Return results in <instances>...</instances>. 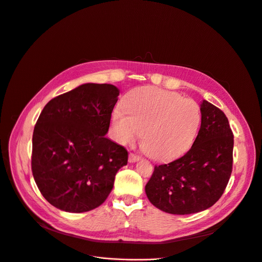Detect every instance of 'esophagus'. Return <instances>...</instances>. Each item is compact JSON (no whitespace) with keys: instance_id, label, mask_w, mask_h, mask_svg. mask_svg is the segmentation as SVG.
<instances>
[{"instance_id":"1","label":"esophagus","mask_w":262,"mask_h":262,"mask_svg":"<svg viewBox=\"0 0 262 262\" xmlns=\"http://www.w3.org/2000/svg\"><path fill=\"white\" fill-rule=\"evenodd\" d=\"M141 157H138L137 155H135V153H130L129 155V162L130 163H135L137 161H140Z\"/></svg>"}]
</instances>
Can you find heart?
Instances as JSON below:
<instances>
[{
    "mask_svg": "<svg viewBox=\"0 0 262 262\" xmlns=\"http://www.w3.org/2000/svg\"><path fill=\"white\" fill-rule=\"evenodd\" d=\"M115 110L112 124L121 145H130L143 134L142 146L149 157L171 160L189 149L196 136L201 111L199 104L176 92L144 86L135 89Z\"/></svg>",
    "mask_w": 262,
    "mask_h": 262,
    "instance_id": "heart-1",
    "label": "heart"
}]
</instances>
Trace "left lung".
Returning <instances> with one entry per match:
<instances>
[{
  "instance_id": "1",
  "label": "left lung",
  "mask_w": 262,
  "mask_h": 262,
  "mask_svg": "<svg viewBox=\"0 0 262 262\" xmlns=\"http://www.w3.org/2000/svg\"><path fill=\"white\" fill-rule=\"evenodd\" d=\"M201 127L183 157L155 167L146 194L157 208L189 214L211 207L223 194L233 170L234 134L225 114L201 103Z\"/></svg>"
}]
</instances>
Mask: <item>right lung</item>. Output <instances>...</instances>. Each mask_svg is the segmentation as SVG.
Segmentation results:
<instances>
[{
  "label": "right lung",
  "instance_id": "1",
  "mask_svg": "<svg viewBox=\"0 0 262 262\" xmlns=\"http://www.w3.org/2000/svg\"><path fill=\"white\" fill-rule=\"evenodd\" d=\"M119 91L85 83L50 100L33 134L32 171L46 201L69 212L101 205L128 151L104 135Z\"/></svg>",
  "mask_w": 262,
  "mask_h": 262
}]
</instances>
